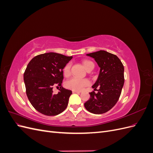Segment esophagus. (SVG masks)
I'll return each mask as SVG.
<instances>
[{
  "label": "esophagus",
  "instance_id": "1",
  "mask_svg": "<svg viewBox=\"0 0 153 153\" xmlns=\"http://www.w3.org/2000/svg\"><path fill=\"white\" fill-rule=\"evenodd\" d=\"M72 92H73V93H78V94L81 92L80 91H73Z\"/></svg>",
  "mask_w": 153,
  "mask_h": 153
}]
</instances>
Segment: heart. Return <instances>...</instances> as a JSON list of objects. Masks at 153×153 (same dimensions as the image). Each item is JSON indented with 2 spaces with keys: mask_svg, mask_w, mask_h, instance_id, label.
I'll use <instances>...</instances> for the list:
<instances>
[{
  "mask_svg": "<svg viewBox=\"0 0 153 153\" xmlns=\"http://www.w3.org/2000/svg\"><path fill=\"white\" fill-rule=\"evenodd\" d=\"M83 65L86 70L94 67V64L92 61H89V60H85L83 61ZM70 71H71V64L68 63L64 66L63 69V74L66 77L69 76L70 75ZM90 84L89 81L87 79H82V78L74 77L68 80L66 82V87L69 89H72L73 91H81L87 85H89Z\"/></svg>",
  "mask_w": 153,
  "mask_h": 153,
  "instance_id": "b5f03b06",
  "label": "heart"
}]
</instances>
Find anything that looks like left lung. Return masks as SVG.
Returning a JSON list of instances; mask_svg holds the SVG:
<instances>
[{
  "mask_svg": "<svg viewBox=\"0 0 153 153\" xmlns=\"http://www.w3.org/2000/svg\"><path fill=\"white\" fill-rule=\"evenodd\" d=\"M87 55L94 59L100 71L98 79L92 85L98 92H90L89 100L84 103L85 108L92 114H104L114 107L121 96L124 82V66L116 55L105 50Z\"/></svg>",
  "mask_w": 153,
  "mask_h": 153,
  "instance_id": "obj_1",
  "label": "left lung"
}]
</instances>
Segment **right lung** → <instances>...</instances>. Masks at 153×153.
I'll list each match as a JSON object with an SVG mask.
<instances>
[{
    "label": "right lung",
    "instance_id": "obj_1",
    "mask_svg": "<svg viewBox=\"0 0 153 153\" xmlns=\"http://www.w3.org/2000/svg\"><path fill=\"white\" fill-rule=\"evenodd\" d=\"M72 57L54 52L37 55L27 65L24 74L26 94L30 103L39 112L56 115L66 108L72 91L62 86L63 69ZM60 87L58 94L53 87Z\"/></svg>",
    "mask_w": 153,
    "mask_h": 153
}]
</instances>
